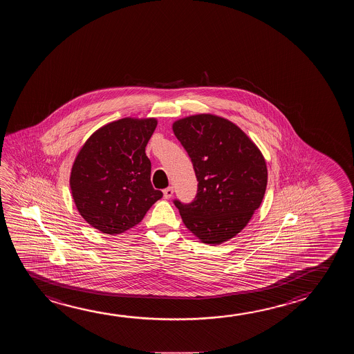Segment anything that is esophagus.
<instances>
[{
    "mask_svg": "<svg viewBox=\"0 0 354 354\" xmlns=\"http://www.w3.org/2000/svg\"><path fill=\"white\" fill-rule=\"evenodd\" d=\"M174 194V189L169 186V187H167L165 190L163 191L164 198H167V200H169L170 197L173 196Z\"/></svg>",
    "mask_w": 354,
    "mask_h": 354,
    "instance_id": "34e87169",
    "label": "esophagus"
}]
</instances>
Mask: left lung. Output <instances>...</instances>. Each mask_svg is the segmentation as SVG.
Listing matches in <instances>:
<instances>
[{
	"label": "left lung",
	"mask_w": 354,
	"mask_h": 354,
	"mask_svg": "<svg viewBox=\"0 0 354 354\" xmlns=\"http://www.w3.org/2000/svg\"><path fill=\"white\" fill-rule=\"evenodd\" d=\"M191 158L198 189L195 200H174L185 225L208 245L237 235L261 205L268 183L266 159L251 138L227 119L197 114L173 124Z\"/></svg>",
	"instance_id": "obj_1"
}]
</instances>
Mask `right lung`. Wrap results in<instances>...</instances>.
Masks as SVG:
<instances>
[{"mask_svg":"<svg viewBox=\"0 0 354 354\" xmlns=\"http://www.w3.org/2000/svg\"><path fill=\"white\" fill-rule=\"evenodd\" d=\"M156 127L154 118L112 122L88 138L74 160L73 200L80 216L103 234L129 230L163 196L151 184L145 153Z\"/></svg>","mask_w":354,"mask_h":354,"instance_id":"add662e5","label":"right lung"}]
</instances>
